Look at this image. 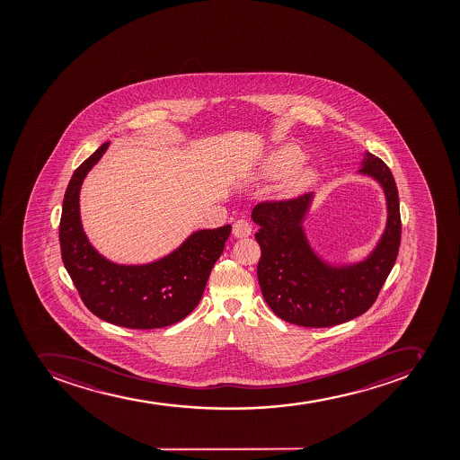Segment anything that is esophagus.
<instances>
[{"label":"esophagus","mask_w":460,"mask_h":460,"mask_svg":"<svg viewBox=\"0 0 460 460\" xmlns=\"http://www.w3.org/2000/svg\"><path fill=\"white\" fill-rule=\"evenodd\" d=\"M232 234L235 238H247L252 235V225L245 219L236 220L234 226H232Z\"/></svg>","instance_id":"obj_1"}]
</instances>
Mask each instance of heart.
<instances>
[{
  "label": "heart",
  "instance_id": "1",
  "mask_svg": "<svg viewBox=\"0 0 460 460\" xmlns=\"http://www.w3.org/2000/svg\"><path fill=\"white\" fill-rule=\"evenodd\" d=\"M305 153L297 146H289V144L288 146H282L278 150L272 151L264 159L261 173L266 178H282V176L289 175L294 171L295 173L289 176L287 187L291 191H296V190L309 182V179L312 178L310 169L296 171L301 163L305 162Z\"/></svg>",
  "mask_w": 460,
  "mask_h": 460
}]
</instances>
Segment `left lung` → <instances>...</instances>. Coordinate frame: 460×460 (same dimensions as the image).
I'll list each match as a JSON object with an SVG mask.
<instances>
[{
    "label": "left lung",
    "instance_id": "8db88e82",
    "mask_svg": "<svg viewBox=\"0 0 460 460\" xmlns=\"http://www.w3.org/2000/svg\"><path fill=\"white\" fill-rule=\"evenodd\" d=\"M358 173L378 181L386 199L381 240L365 261L332 266L310 247L303 229L314 192L297 199L263 201L252 217L261 229L257 278L273 314L294 325L326 328L360 316L374 305L399 254L402 238L399 191L383 160L366 153Z\"/></svg>",
    "mask_w": 460,
    "mask_h": 460
}]
</instances>
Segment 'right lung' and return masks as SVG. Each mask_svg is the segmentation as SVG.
<instances>
[{
	"label": "right lung",
	"instance_id": "obj_1",
	"mask_svg": "<svg viewBox=\"0 0 460 460\" xmlns=\"http://www.w3.org/2000/svg\"><path fill=\"white\" fill-rule=\"evenodd\" d=\"M109 144L82 163L67 185L58 228L61 259L84 305L102 321L130 330L173 325L191 314L203 297L231 225L194 232L175 252L153 263L127 266L107 261L82 229L79 191Z\"/></svg>",
	"mask_w": 460,
	"mask_h": 460
}]
</instances>
